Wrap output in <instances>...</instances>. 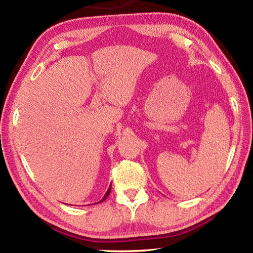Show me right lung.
Listing matches in <instances>:
<instances>
[{
  "instance_id": "1",
  "label": "right lung",
  "mask_w": 253,
  "mask_h": 253,
  "mask_svg": "<svg viewBox=\"0 0 253 253\" xmlns=\"http://www.w3.org/2000/svg\"><path fill=\"white\" fill-rule=\"evenodd\" d=\"M110 190H111V184H110V186H109V188H108V190H107V192H106V193H105V195H104V198H102L100 201H99V202H98V203H100V202H104V201L107 199V196H108L109 195V193H110Z\"/></svg>"
}]
</instances>
